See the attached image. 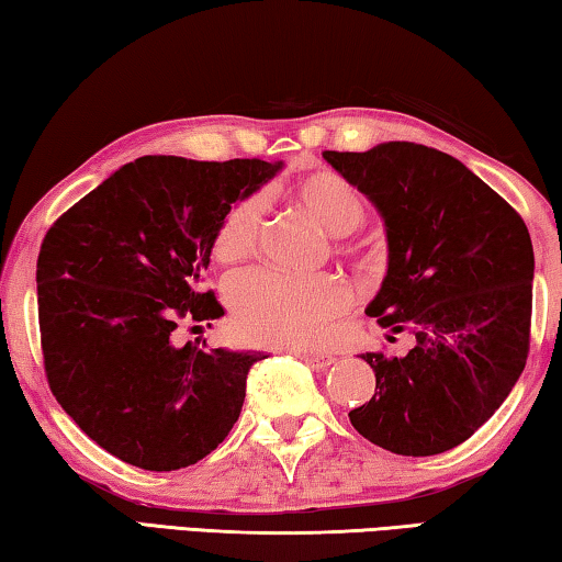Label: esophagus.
Segmentation results:
<instances>
[{
  "instance_id": "1",
  "label": "esophagus",
  "mask_w": 562,
  "mask_h": 562,
  "mask_svg": "<svg viewBox=\"0 0 562 562\" xmlns=\"http://www.w3.org/2000/svg\"><path fill=\"white\" fill-rule=\"evenodd\" d=\"M297 357L302 361H307L312 369H327L337 361L335 357L327 355V351H307V349H304V351H297Z\"/></svg>"
}]
</instances>
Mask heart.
<instances>
[{"instance_id":"heart-1","label":"heart","mask_w":562,"mask_h":562,"mask_svg":"<svg viewBox=\"0 0 562 562\" xmlns=\"http://www.w3.org/2000/svg\"><path fill=\"white\" fill-rule=\"evenodd\" d=\"M290 201L325 235H347L364 217V203L345 178L317 170L288 190ZM260 233V201L240 198L217 221L211 255L217 265L235 270L252 258ZM337 252L357 268L369 270L376 250L367 245H337ZM347 292L331 274L292 278L280 272H258L235 288V325L245 339L262 347L300 349L325 339Z\"/></svg>"}]
</instances>
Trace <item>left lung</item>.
<instances>
[{
	"label": "left lung",
	"mask_w": 562,
	"mask_h": 562,
	"mask_svg": "<svg viewBox=\"0 0 562 562\" xmlns=\"http://www.w3.org/2000/svg\"><path fill=\"white\" fill-rule=\"evenodd\" d=\"M322 156L386 227V278L367 315L414 337L404 357L361 355L376 389L349 422L392 453L449 451L488 422L526 367L536 270L528 227L496 190L436 148L389 140Z\"/></svg>",
	"instance_id": "obj_1"
}]
</instances>
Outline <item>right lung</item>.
<instances>
[{
  "label": "right lung",
  "instance_id": "right-lung-1",
  "mask_svg": "<svg viewBox=\"0 0 562 562\" xmlns=\"http://www.w3.org/2000/svg\"><path fill=\"white\" fill-rule=\"evenodd\" d=\"M282 164L144 156L46 233L36 260L52 394L101 449L146 471L193 465L231 434L262 351H203L173 331L225 312L198 282L223 213Z\"/></svg>",
  "mask_w": 562,
  "mask_h": 562
}]
</instances>
